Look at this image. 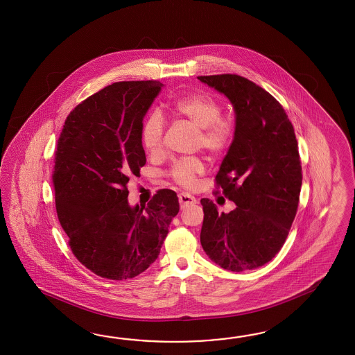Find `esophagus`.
<instances>
[{
	"instance_id": "obj_1",
	"label": "esophagus",
	"mask_w": 355,
	"mask_h": 355,
	"mask_svg": "<svg viewBox=\"0 0 355 355\" xmlns=\"http://www.w3.org/2000/svg\"><path fill=\"white\" fill-rule=\"evenodd\" d=\"M179 203H180L181 208H185L188 205L196 204V199L188 193H181V194H179Z\"/></svg>"
}]
</instances>
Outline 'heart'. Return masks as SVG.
Segmentation results:
<instances>
[{
	"instance_id": "b5f03b06",
	"label": "heart",
	"mask_w": 355,
	"mask_h": 355,
	"mask_svg": "<svg viewBox=\"0 0 355 355\" xmlns=\"http://www.w3.org/2000/svg\"><path fill=\"white\" fill-rule=\"evenodd\" d=\"M223 107L209 94H191L173 103L171 113L179 121L198 129L196 146L203 147L211 155H220L228 150L234 141L236 124L230 116L222 115ZM165 125L159 113H152L144 121L141 139L144 148L151 155L164 150ZM204 171L203 161L198 157L176 161L168 175L184 188L196 187L198 176Z\"/></svg>"
}]
</instances>
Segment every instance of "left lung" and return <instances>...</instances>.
<instances>
[{
    "label": "left lung",
    "instance_id": "obj_1",
    "mask_svg": "<svg viewBox=\"0 0 355 355\" xmlns=\"http://www.w3.org/2000/svg\"><path fill=\"white\" fill-rule=\"evenodd\" d=\"M198 78L225 94L236 113L234 141L216 175V188L236 208L219 213L203 198L200 243L226 270L257 269L279 252L298 208L302 166L295 128L279 101L248 78Z\"/></svg>",
    "mask_w": 355,
    "mask_h": 355
}]
</instances>
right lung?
I'll return each mask as SVG.
<instances>
[{
  "label": "right lung",
  "instance_id": "1",
  "mask_svg": "<svg viewBox=\"0 0 355 355\" xmlns=\"http://www.w3.org/2000/svg\"><path fill=\"white\" fill-rule=\"evenodd\" d=\"M164 85L121 81L68 114L54 153L55 209L76 259L101 278L132 279L159 257L179 211L174 190L130 207L129 179L146 165L144 114Z\"/></svg>",
  "mask_w": 355,
  "mask_h": 355
}]
</instances>
